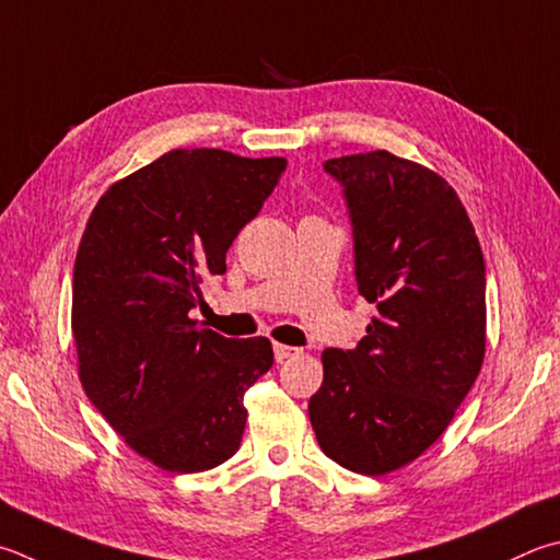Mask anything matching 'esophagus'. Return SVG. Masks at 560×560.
Instances as JSON below:
<instances>
[{"instance_id": "1", "label": "esophagus", "mask_w": 560, "mask_h": 560, "mask_svg": "<svg viewBox=\"0 0 560 560\" xmlns=\"http://www.w3.org/2000/svg\"><path fill=\"white\" fill-rule=\"evenodd\" d=\"M296 354H301L299 348H289V345H273V358H277V362H287L291 358H296Z\"/></svg>"}]
</instances>
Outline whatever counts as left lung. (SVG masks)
<instances>
[{
	"label": "left lung",
	"instance_id": "1",
	"mask_svg": "<svg viewBox=\"0 0 560 560\" xmlns=\"http://www.w3.org/2000/svg\"><path fill=\"white\" fill-rule=\"evenodd\" d=\"M352 225L354 281L377 306L354 350L323 352L308 416L360 475L399 470L448 429L485 358V259L457 192L413 161L328 159Z\"/></svg>",
	"mask_w": 560,
	"mask_h": 560
}]
</instances>
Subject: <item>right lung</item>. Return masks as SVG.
I'll return each instance as SVG.
<instances>
[{"instance_id":"1","label":"right lung","mask_w":560,"mask_h":560,"mask_svg":"<svg viewBox=\"0 0 560 560\" xmlns=\"http://www.w3.org/2000/svg\"><path fill=\"white\" fill-rule=\"evenodd\" d=\"M287 159L174 149L97 200L73 269V338L88 399L131 451L202 472L240 451L245 392L267 374V338L198 328L200 287L259 215Z\"/></svg>"}]
</instances>
